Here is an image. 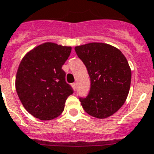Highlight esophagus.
Here are the masks:
<instances>
[{
    "label": "esophagus",
    "instance_id": "esophagus-1",
    "mask_svg": "<svg viewBox=\"0 0 154 154\" xmlns=\"http://www.w3.org/2000/svg\"><path fill=\"white\" fill-rule=\"evenodd\" d=\"M72 87H73L74 90H76V88H77V83L76 82H74L72 84Z\"/></svg>",
    "mask_w": 154,
    "mask_h": 154
}]
</instances>
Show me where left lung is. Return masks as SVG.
I'll return each instance as SVG.
<instances>
[{
	"mask_svg": "<svg viewBox=\"0 0 154 154\" xmlns=\"http://www.w3.org/2000/svg\"><path fill=\"white\" fill-rule=\"evenodd\" d=\"M91 78V90L81 104L89 115L100 119L114 114L129 94L131 70L122 51L109 44L92 42L75 47Z\"/></svg>",
	"mask_w": 154,
	"mask_h": 154,
	"instance_id": "obj_1",
	"label": "left lung"
}]
</instances>
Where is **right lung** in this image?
Returning a JSON list of instances; mask_svg holds the SVG:
<instances>
[{"mask_svg":"<svg viewBox=\"0 0 154 154\" xmlns=\"http://www.w3.org/2000/svg\"><path fill=\"white\" fill-rule=\"evenodd\" d=\"M71 46L45 42L28 51L17 70L15 88L23 106L42 121L59 117L72 90L65 82L62 66Z\"/></svg>","mask_w":154,"mask_h":154,"instance_id":"1","label":"right lung"}]
</instances>
